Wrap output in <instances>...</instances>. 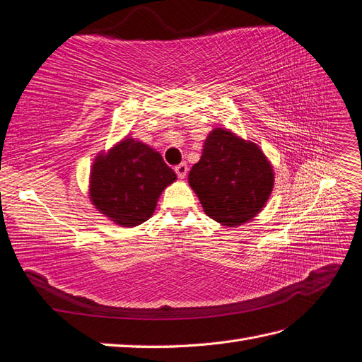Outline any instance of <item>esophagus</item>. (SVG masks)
Wrapping results in <instances>:
<instances>
[{
	"label": "esophagus",
	"mask_w": 362,
	"mask_h": 362,
	"mask_svg": "<svg viewBox=\"0 0 362 362\" xmlns=\"http://www.w3.org/2000/svg\"><path fill=\"white\" fill-rule=\"evenodd\" d=\"M187 170H189V167L186 163H181L175 167V172H176V175H178V178H181V180L186 178Z\"/></svg>",
	"instance_id": "obj_1"
}]
</instances>
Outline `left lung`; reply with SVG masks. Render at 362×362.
Instances as JSON below:
<instances>
[{
  "label": "left lung",
  "instance_id": "1",
  "mask_svg": "<svg viewBox=\"0 0 362 362\" xmlns=\"http://www.w3.org/2000/svg\"><path fill=\"white\" fill-rule=\"evenodd\" d=\"M189 184L204 212L223 226L235 228L259 214L274 187V172L254 142L226 128H215L203 155L192 167Z\"/></svg>",
  "mask_w": 362,
  "mask_h": 362
}]
</instances>
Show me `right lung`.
Listing matches in <instances>:
<instances>
[{
    "mask_svg": "<svg viewBox=\"0 0 362 362\" xmlns=\"http://www.w3.org/2000/svg\"><path fill=\"white\" fill-rule=\"evenodd\" d=\"M90 180L95 209L116 224L133 228L153 215L160 192L176 175L156 150L125 138L95 158Z\"/></svg>",
    "mask_w": 362,
    "mask_h": 362,
    "instance_id": "right-lung-1",
    "label": "right lung"
}]
</instances>
